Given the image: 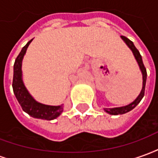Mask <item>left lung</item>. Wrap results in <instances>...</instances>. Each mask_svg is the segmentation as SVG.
I'll list each match as a JSON object with an SVG mask.
<instances>
[{"label":"left lung","mask_w":158,"mask_h":158,"mask_svg":"<svg viewBox=\"0 0 158 158\" xmlns=\"http://www.w3.org/2000/svg\"><path fill=\"white\" fill-rule=\"evenodd\" d=\"M121 38L123 41L125 42L126 45L129 46V48L132 51L133 54L135 57L136 61L138 62V65L139 67V69L141 71V73H142V79H143V85H142V89L139 93V95L138 96V97L136 98L133 102H131L129 105L124 106H120V107H114V108H104V111L106 113H109V114H112V115H118V114H123V113H126L131 111L132 109H134L138 104L139 103V102L141 101V99L143 98V96L145 95V88H146V76H147V73H146V69L144 66V63H143L142 57L139 54V52L136 49V47L134 45L130 40H129L125 36H121Z\"/></svg>","instance_id":"8db88e82"}]
</instances>
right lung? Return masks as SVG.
<instances>
[{
  "instance_id": "right-lung-1",
  "label": "right lung",
  "mask_w": 158,
  "mask_h": 158,
  "mask_svg": "<svg viewBox=\"0 0 158 158\" xmlns=\"http://www.w3.org/2000/svg\"><path fill=\"white\" fill-rule=\"evenodd\" d=\"M29 40L20 52L14 62L13 66V80H12V89L18 102L22 106V109L35 118L52 120L56 118L63 111V105L60 106H49L45 105L34 99L32 96L27 90L22 79V61L25 55L27 48L31 43Z\"/></svg>"
}]
</instances>
